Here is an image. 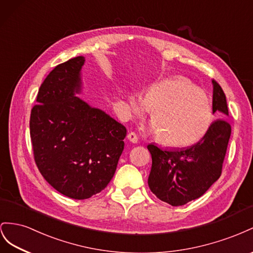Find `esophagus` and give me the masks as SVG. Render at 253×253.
Masks as SVG:
<instances>
[{"mask_svg": "<svg viewBox=\"0 0 253 253\" xmlns=\"http://www.w3.org/2000/svg\"><path fill=\"white\" fill-rule=\"evenodd\" d=\"M127 139H128L129 142L136 143V142H138V135H136L134 132H129L127 134Z\"/></svg>", "mask_w": 253, "mask_h": 253, "instance_id": "obj_1", "label": "esophagus"}]
</instances>
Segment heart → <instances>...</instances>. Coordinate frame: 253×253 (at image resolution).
I'll list each match as a JSON object with an SVG mask.
<instances>
[{
    "label": "heart",
    "mask_w": 253,
    "mask_h": 253,
    "mask_svg": "<svg viewBox=\"0 0 253 253\" xmlns=\"http://www.w3.org/2000/svg\"><path fill=\"white\" fill-rule=\"evenodd\" d=\"M135 114L150 111L157 139L163 145L184 148L203 140L214 122L213 105L207 93L183 77L165 79L151 86L141 100L130 98Z\"/></svg>",
    "instance_id": "obj_1"
}]
</instances>
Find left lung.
<instances>
[{
	"label": "left lung",
	"mask_w": 253,
	"mask_h": 253,
	"mask_svg": "<svg viewBox=\"0 0 253 253\" xmlns=\"http://www.w3.org/2000/svg\"><path fill=\"white\" fill-rule=\"evenodd\" d=\"M213 112L220 119L213 122L203 140L184 149L147 146L153 159L148 186L156 197L172 207L197 199L209 190L222 170L231 125L226 120L228 106L219 84L213 79Z\"/></svg>",
	"instance_id": "8db88e82"
}]
</instances>
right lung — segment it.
Segmentation results:
<instances>
[{
    "mask_svg": "<svg viewBox=\"0 0 253 253\" xmlns=\"http://www.w3.org/2000/svg\"><path fill=\"white\" fill-rule=\"evenodd\" d=\"M84 57L56 66L42 83L31 112L36 165L56 191L86 199L105 190L124 150L126 128L75 96Z\"/></svg>",
    "mask_w": 253,
    "mask_h": 253,
    "instance_id": "obj_1",
    "label": "right lung"
}]
</instances>
